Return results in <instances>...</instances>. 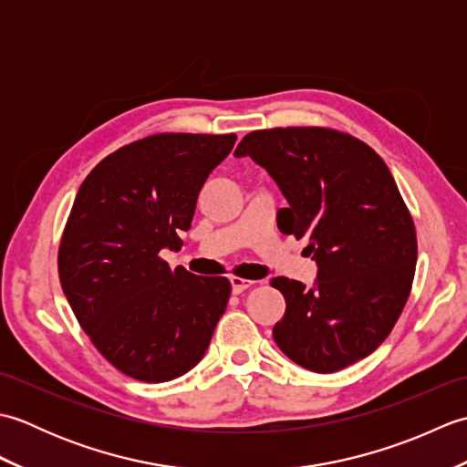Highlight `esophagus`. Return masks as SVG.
<instances>
[{
    "label": "esophagus",
    "instance_id": "obj_1",
    "mask_svg": "<svg viewBox=\"0 0 467 467\" xmlns=\"http://www.w3.org/2000/svg\"><path fill=\"white\" fill-rule=\"evenodd\" d=\"M231 286H233V293H243L249 289V286H253V281L249 279H241V276H231Z\"/></svg>",
    "mask_w": 467,
    "mask_h": 467
}]
</instances>
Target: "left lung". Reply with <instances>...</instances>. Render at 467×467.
I'll list each match as a JSON object with an SVG mask.
<instances>
[{
    "label": "left lung",
    "instance_id": "8db88e82",
    "mask_svg": "<svg viewBox=\"0 0 467 467\" xmlns=\"http://www.w3.org/2000/svg\"><path fill=\"white\" fill-rule=\"evenodd\" d=\"M234 156L271 174L289 202L276 224L309 241L319 266L311 289L271 281L286 303L275 343L315 373L371 355L398 323L418 263L413 218L389 168L365 142L315 126L251 132Z\"/></svg>",
    "mask_w": 467,
    "mask_h": 467
}]
</instances>
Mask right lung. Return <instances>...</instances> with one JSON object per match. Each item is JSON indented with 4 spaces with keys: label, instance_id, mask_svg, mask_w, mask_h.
<instances>
[{
    "label": "right lung",
    "instance_id": "right-lung-1",
    "mask_svg": "<svg viewBox=\"0 0 467 467\" xmlns=\"http://www.w3.org/2000/svg\"><path fill=\"white\" fill-rule=\"evenodd\" d=\"M234 134H154L106 156L86 176L59 243L66 299L94 347L118 371L162 383L202 359L231 283L171 269L208 174Z\"/></svg>",
    "mask_w": 467,
    "mask_h": 467
}]
</instances>
